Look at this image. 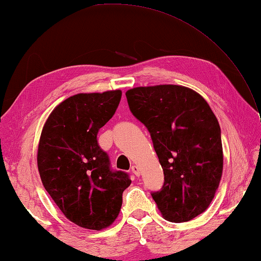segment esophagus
I'll return each instance as SVG.
<instances>
[{
    "instance_id": "esophagus-1",
    "label": "esophagus",
    "mask_w": 261,
    "mask_h": 261,
    "mask_svg": "<svg viewBox=\"0 0 261 261\" xmlns=\"http://www.w3.org/2000/svg\"><path fill=\"white\" fill-rule=\"evenodd\" d=\"M132 172H133L136 176H140V174H141L140 168H139L138 166H136V165H133V166H132Z\"/></svg>"
}]
</instances>
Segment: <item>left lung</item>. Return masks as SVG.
<instances>
[{
  "label": "left lung",
  "mask_w": 261,
  "mask_h": 261,
  "mask_svg": "<svg viewBox=\"0 0 261 261\" xmlns=\"http://www.w3.org/2000/svg\"><path fill=\"white\" fill-rule=\"evenodd\" d=\"M126 97L148 128L165 175L163 189L152 194L162 216L186 222L206 211L223 170L220 126L208 103L179 85L135 87Z\"/></svg>",
  "instance_id": "8db88e82"
}]
</instances>
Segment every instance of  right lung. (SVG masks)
<instances>
[{
  "label": "right lung",
  "instance_id": "right-lung-1",
  "mask_svg": "<svg viewBox=\"0 0 261 261\" xmlns=\"http://www.w3.org/2000/svg\"><path fill=\"white\" fill-rule=\"evenodd\" d=\"M121 90L80 93L63 100L45 120L38 145L44 189L68 220L91 230L112 225L130 180L110 170L97 133L116 112Z\"/></svg>",
  "mask_w": 261,
  "mask_h": 261
}]
</instances>
